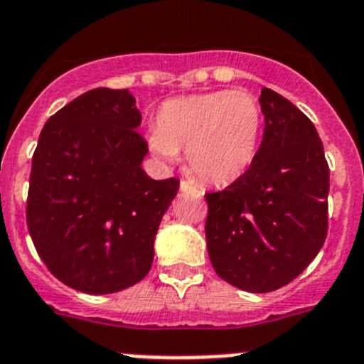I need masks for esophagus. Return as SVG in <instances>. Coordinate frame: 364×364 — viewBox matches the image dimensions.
I'll return each mask as SVG.
<instances>
[{
	"mask_svg": "<svg viewBox=\"0 0 364 364\" xmlns=\"http://www.w3.org/2000/svg\"><path fill=\"white\" fill-rule=\"evenodd\" d=\"M180 191H182V193H193V195H198V196L204 195V193L200 191L198 188H195V186L189 184V182H184V180L180 182Z\"/></svg>",
	"mask_w": 364,
	"mask_h": 364,
	"instance_id": "34e87169",
	"label": "esophagus"
}]
</instances>
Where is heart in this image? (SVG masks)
Listing matches in <instances>:
<instances>
[{"label":"heart","instance_id":"heart-1","mask_svg":"<svg viewBox=\"0 0 364 364\" xmlns=\"http://www.w3.org/2000/svg\"><path fill=\"white\" fill-rule=\"evenodd\" d=\"M263 112L247 90H220L169 99L156 112L149 149L175 162L186 149L188 168L209 186H229L251 168L259 148Z\"/></svg>","mask_w":364,"mask_h":364}]
</instances>
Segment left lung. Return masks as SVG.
<instances>
[{"mask_svg":"<svg viewBox=\"0 0 364 364\" xmlns=\"http://www.w3.org/2000/svg\"><path fill=\"white\" fill-rule=\"evenodd\" d=\"M259 105L263 141L247 173L205 195L208 252L236 289L271 292L291 283L323 247L328 164L311 119L271 88Z\"/></svg>","mask_w":364,"mask_h":364,"instance_id":"1","label":"left lung"}]
</instances>
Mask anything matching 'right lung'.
Wrapping results in <instances>:
<instances>
[{"label":"right lung","instance_id":"add662e5","mask_svg":"<svg viewBox=\"0 0 364 364\" xmlns=\"http://www.w3.org/2000/svg\"><path fill=\"white\" fill-rule=\"evenodd\" d=\"M141 122L129 90L95 88L50 117L39 135L28 232L50 272L75 291H124L151 269L156 231L180 182L142 169Z\"/></svg>","mask_w":364,"mask_h":364}]
</instances>
